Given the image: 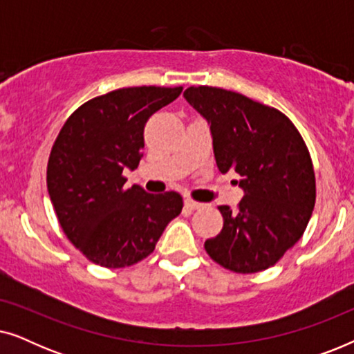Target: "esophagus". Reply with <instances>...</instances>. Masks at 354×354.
<instances>
[{
  "label": "esophagus",
  "instance_id": "34e87169",
  "mask_svg": "<svg viewBox=\"0 0 354 354\" xmlns=\"http://www.w3.org/2000/svg\"><path fill=\"white\" fill-rule=\"evenodd\" d=\"M185 206L188 207V209H198V207H203L205 205H203V203H198V201H195V200H192V198H187L185 200Z\"/></svg>",
  "mask_w": 354,
  "mask_h": 354
}]
</instances>
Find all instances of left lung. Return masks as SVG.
Listing matches in <instances>:
<instances>
[{
  "label": "left lung",
  "mask_w": 354,
  "mask_h": 354,
  "mask_svg": "<svg viewBox=\"0 0 354 354\" xmlns=\"http://www.w3.org/2000/svg\"><path fill=\"white\" fill-rule=\"evenodd\" d=\"M183 96L211 124L216 164L241 177L245 196L205 241L222 268L253 274L282 259L306 230L316 203V176L301 133L272 106L217 86H188Z\"/></svg>",
  "instance_id": "1"
}]
</instances>
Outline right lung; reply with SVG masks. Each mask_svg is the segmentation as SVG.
Returning a JSON list of instances; mask_svg holds the SVG:
<instances>
[{"instance_id": "right-lung-1", "label": "right lung", "mask_w": 354, "mask_h": 354, "mask_svg": "<svg viewBox=\"0 0 354 354\" xmlns=\"http://www.w3.org/2000/svg\"><path fill=\"white\" fill-rule=\"evenodd\" d=\"M182 90L129 86L96 96L69 115L56 137L48 193L61 229L91 263L108 269L138 263L180 214V193L125 188L122 171L138 167L148 119Z\"/></svg>"}]
</instances>
